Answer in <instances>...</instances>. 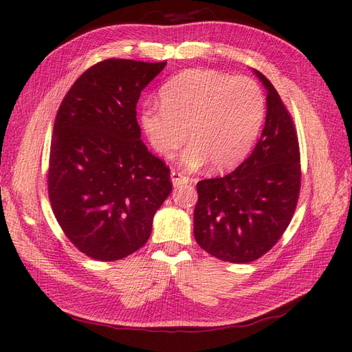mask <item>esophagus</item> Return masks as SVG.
Here are the masks:
<instances>
[{"instance_id": "34e87169", "label": "esophagus", "mask_w": 352, "mask_h": 352, "mask_svg": "<svg viewBox=\"0 0 352 352\" xmlns=\"http://www.w3.org/2000/svg\"><path fill=\"white\" fill-rule=\"evenodd\" d=\"M170 177H172V182L175 186H180V185H185V184H189L190 179L182 173L179 172H172L170 173Z\"/></svg>"}]
</instances>
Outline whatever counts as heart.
Segmentation results:
<instances>
[{"instance_id": "obj_1", "label": "heart", "mask_w": 352, "mask_h": 352, "mask_svg": "<svg viewBox=\"0 0 352 352\" xmlns=\"http://www.w3.org/2000/svg\"><path fill=\"white\" fill-rule=\"evenodd\" d=\"M162 109L145 107L140 126L160 155L173 157L188 140L182 163L216 170L236 166L258 135L264 95L250 78H232L210 69H188L158 92Z\"/></svg>"}]
</instances>
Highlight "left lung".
<instances>
[{
    "label": "left lung",
    "mask_w": 352,
    "mask_h": 352,
    "mask_svg": "<svg viewBox=\"0 0 352 352\" xmlns=\"http://www.w3.org/2000/svg\"><path fill=\"white\" fill-rule=\"evenodd\" d=\"M265 123L251 155L230 175L197 184L194 236L202 250L229 263H251L280 239L301 186L300 146L289 113L270 80Z\"/></svg>",
    "instance_id": "obj_1"
}]
</instances>
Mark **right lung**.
<instances>
[{
    "label": "right lung",
    "instance_id": "add662e5",
    "mask_svg": "<svg viewBox=\"0 0 352 352\" xmlns=\"http://www.w3.org/2000/svg\"><path fill=\"white\" fill-rule=\"evenodd\" d=\"M167 63L110 58L63 100L51 140L48 194L66 236L88 257L116 261L150 239L172 192L170 170L141 141L136 104Z\"/></svg>",
    "mask_w": 352,
    "mask_h": 352
}]
</instances>
